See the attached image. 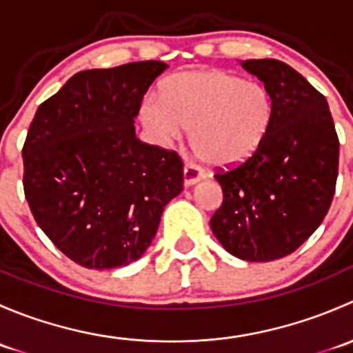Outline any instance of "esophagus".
<instances>
[{"label":"esophagus","mask_w":353,"mask_h":353,"mask_svg":"<svg viewBox=\"0 0 353 353\" xmlns=\"http://www.w3.org/2000/svg\"><path fill=\"white\" fill-rule=\"evenodd\" d=\"M205 176L206 172L201 169V167L196 165V163L188 162L186 165H184V184H186V186H191V184L198 183V181H201Z\"/></svg>","instance_id":"obj_1"}]
</instances>
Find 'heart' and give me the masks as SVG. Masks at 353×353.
I'll list each match as a JSON object with an SVG mask.
<instances>
[{"mask_svg":"<svg viewBox=\"0 0 353 353\" xmlns=\"http://www.w3.org/2000/svg\"><path fill=\"white\" fill-rule=\"evenodd\" d=\"M273 119V101L263 83L222 70L172 74L159 95L140 104V121L152 140L169 145L188 128L199 159L234 167L251 159L265 141Z\"/></svg>","mask_w":353,"mask_h":353,"instance_id":"1","label":"heart"}]
</instances>
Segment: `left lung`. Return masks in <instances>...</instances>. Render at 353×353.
Returning <instances> with one entry per match:
<instances>
[{"mask_svg":"<svg viewBox=\"0 0 353 353\" xmlns=\"http://www.w3.org/2000/svg\"><path fill=\"white\" fill-rule=\"evenodd\" d=\"M265 83L273 119L259 150L220 170L223 201L210 220L219 243L245 261L290 254L321 225L338 177V141L325 95L279 59H245Z\"/></svg>","mask_w":353,"mask_h":353,"instance_id":"8db88e82","label":"left lung"}]
</instances>
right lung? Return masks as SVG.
I'll return each mask as SVG.
<instances>
[{"label": "right lung", "mask_w": 353, "mask_h": 353, "mask_svg": "<svg viewBox=\"0 0 353 353\" xmlns=\"http://www.w3.org/2000/svg\"><path fill=\"white\" fill-rule=\"evenodd\" d=\"M167 65L85 70L39 105L23 143V191L37 225L85 268L141 258L167 203L183 191V160L143 143L134 117Z\"/></svg>", "instance_id": "right-lung-1"}]
</instances>
